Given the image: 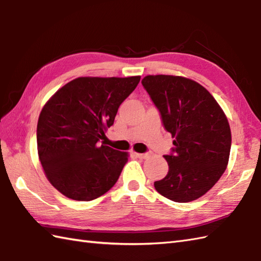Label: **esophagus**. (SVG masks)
<instances>
[{
  "label": "esophagus",
  "instance_id": "esophagus-1",
  "mask_svg": "<svg viewBox=\"0 0 261 261\" xmlns=\"http://www.w3.org/2000/svg\"><path fill=\"white\" fill-rule=\"evenodd\" d=\"M134 155L136 156V158H138V159H142V160H144V159H147V158H148V154H141V153H134Z\"/></svg>",
  "mask_w": 261,
  "mask_h": 261
}]
</instances>
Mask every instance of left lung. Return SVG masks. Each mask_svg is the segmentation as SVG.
I'll list each match as a JSON object with an SVG mask.
<instances>
[{"label": "left lung", "mask_w": 261, "mask_h": 261, "mask_svg": "<svg viewBox=\"0 0 261 261\" xmlns=\"http://www.w3.org/2000/svg\"><path fill=\"white\" fill-rule=\"evenodd\" d=\"M142 84L174 138L172 153L164 155L169 172L154 182L156 191L174 202L201 198L227 169L231 148L227 116L210 92L192 79L149 74Z\"/></svg>", "instance_id": "1"}]
</instances>
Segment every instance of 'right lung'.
<instances>
[{
    "instance_id": "add662e5",
    "label": "right lung",
    "mask_w": 261,
    "mask_h": 261,
    "mask_svg": "<svg viewBox=\"0 0 261 261\" xmlns=\"http://www.w3.org/2000/svg\"><path fill=\"white\" fill-rule=\"evenodd\" d=\"M140 80L79 77L45 102L37 126L38 154L48 181L61 194L91 201L117 182L128 153L98 142Z\"/></svg>"
}]
</instances>
